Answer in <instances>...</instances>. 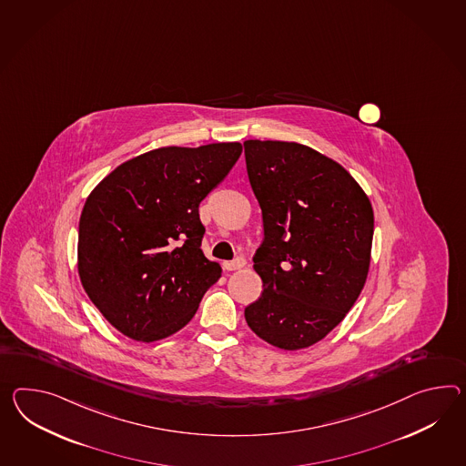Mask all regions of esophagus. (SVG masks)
Segmentation results:
<instances>
[{
    "instance_id": "esophagus-1",
    "label": "esophagus",
    "mask_w": 466,
    "mask_h": 466,
    "mask_svg": "<svg viewBox=\"0 0 466 466\" xmlns=\"http://www.w3.org/2000/svg\"><path fill=\"white\" fill-rule=\"evenodd\" d=\"M246 266V259L244 258H236L234 261L224 262V268L228 269V271H236V269H240V268H244Z\"/></svg>"
}]
</instances>
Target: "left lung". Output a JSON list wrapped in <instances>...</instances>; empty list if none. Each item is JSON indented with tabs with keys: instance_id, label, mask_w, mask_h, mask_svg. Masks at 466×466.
Masks as SVG:
<instances>
[{
	"instance_id": "8db88e82",
	"label": "left lung",
	"mask_w": 466,
	"mask_h": 466,
	"mask_svg": "<svg viewBox=\"0 0 466 466\" xmlns=\"http://www.w3.org/2000/svg\"><path fill=\"white\" fill-rule=\"evenodd\" d=\"M244 157L264 228L252 258L264 291L244 309L246 321L278 349H305L327 337L362 291L372 205L349 171L305 145L249 139Z\"/></svg>"
}]
</instances>
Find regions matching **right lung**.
<instances>
[{
    "label": "right lung",
    "instance_id": "right-lung-1",
    "mask_svg": "<svg viewBox=\"0 0 466 466\" xmlns=\"http://www.w3.org/2000/svg\"><path fill=\"white\" fill-rule=\"evenodd\" d=\"M242 153L240 143L159 148L119 165L86 200L79 276L114 329L137 341L183 329L220 266L200 249L198 205Z\"/></svg>",
    "mask_w": 466,
    "mask_h": 466
}]
</instances>
